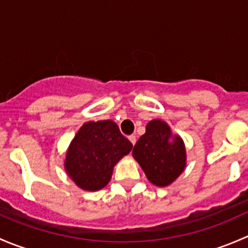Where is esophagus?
Returning <instances> with one entry per match:
<instances>
[{
	"instance_id": "34e87169",
	"label": "esophagus",
	"mask_w": 248,
	"mask_h": 248,
	"mask_svg": "<svg viewBox=\"0 0 248 248\" xmlns=\"http://www.w3.org/2000/svg\"><path fill=\"white\" fill-rule=\"evenodd\" d=\"M128 139H129V141L132 142V144H136V141H137V138H136V136H129L128 137Z\"/></svg>"
}]
</instances>
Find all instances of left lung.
Wrapping results in <instances>:
<instances>
[{
    "mask_svg": "<svg viewBox=\"0 0 248 248\" xmlns=\"http://www.w3.org/2000/svg\"><path fill=\"white\" fill-rule=\"evenodd\" d=\"M150 182L158 187L170 185L186 167L184 140L172 136L171 129L162 120H152L132 152Z\"/></svg>",
    "mask_w": 248,
    "mask_h": 248,
    "instance_id": "obj_1",
    "label": "left lung"
}]
</instances>
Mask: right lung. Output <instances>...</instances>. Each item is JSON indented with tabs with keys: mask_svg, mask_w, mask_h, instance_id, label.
<instances>
[{
	"mask_svg": "<svg viewBox=\"0 0 248 248\" xmlns=\"http://www.w3.org/2000/svg\"><path fill=\"white\" fill-rule=\"evenodd\" d=\"M132 147V142L111 120L86 122L67 150L64 169L78 187L98 191L108 185L115 164Z\"/></svg>",
	"mask_w": 248,
	"mask_h": 248,
	"instance_id": "1",
	"label": "right lung"
}]
</instances>
